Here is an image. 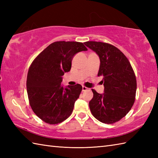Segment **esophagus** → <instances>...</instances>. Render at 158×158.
I'll return each instance as SVG.
<instances>
[{
	"mask_svg": "<svg viewBox=\"0 0 158 158\" xmlns=\"http://www.w3.org/2000/svg\"><path fill=\"white\" fill-rule=\"evenodd\" d=\"M86 90H88V88H86V87H85V86H83L82 87V91L84 92V91H86Z\"/></svg>",
	"mask_w": 158,
	"mask_h": 158,
	"instance_id": "34e87169",
	"label": "esophagus"
}]
</instances>
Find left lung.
Here are the masks:
<instances>
[{"label": "left lung", "instance_id": "1", "mask_svg": "<svg viewBox=\"0 0 158 158\" xmlns=\"http://www.w3.org/2000/svg\"><path fill=\"white\" fill-rule=\"evenodd\" d=\"M84 44L100 58L98 76H102V94L92 89L89 102L93 116L105 123L118 122L130 111L135 100L136 79L129 60L116 47L109 43L87 41Z\"/></svg>", "mask_w": 158, "mask_h": 158}]
</instances>
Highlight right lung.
<instances>
[{
    "mask_svg": "<svg viewBox=\"0 0 158 158\" xmlns=\"http://www.w3.org/2000/svg\"><path fill=\"white\" fill-rule=\"evenodd\" d=\"M87 50L82 43L56 41L31 64L26 81L28 100L33 111L43 122L58 124L71 115L82 86L77 84L64 88L61 85L62 76L70 71L74 56Z\"/></svg>",
    "mask_w": 158,
    "mask_h": 158,
    "instance_id": "obj_1",
    "label": "right lung"
}]
</instances>
